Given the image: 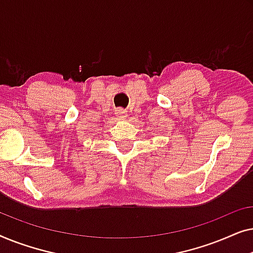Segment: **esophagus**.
<instances>
[{
  "label": "esophagus",
  "mask_w": 253,
  "mask_h": 253,
  "mask_svg": "<svg viewBox=\"0 0 253 253\" xmlns=\"http://www.w3.org/2000/svg\"><path fill=\"white\" fill-rule=\"evenodd\" d=\"M116 116L119 117V119H121V120H123V119H126V117L127 116V114H126V112L124 109H117L116 110Z\"/></svg>",
  "instance_id": "1"
}]
</instances>
